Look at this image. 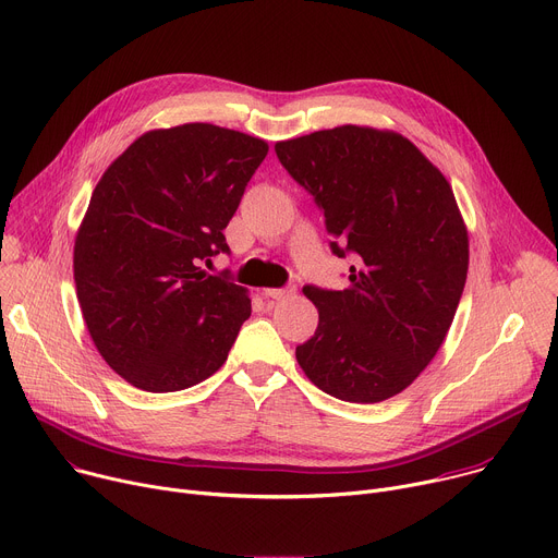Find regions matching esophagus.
I'll return each instance as SVG.
<instances>
[{
    "mask_svg": "<svg viewBox=\"0 0 558 558\" xmlns=\"http://www.w3.org/2000/svg\"><path fill=\"white\" fill-rule=\"evenodd\" d=\"M263 293H265L267 298H274V300H284V298H289V295L295 293V287L289 284V287H282V289H265Z\"/></svg>",
    "mask_w": 558,
    "mask_h": 558,
    "instance_id": "obj_1",
    "label": "esophagus"
}]
</instances>
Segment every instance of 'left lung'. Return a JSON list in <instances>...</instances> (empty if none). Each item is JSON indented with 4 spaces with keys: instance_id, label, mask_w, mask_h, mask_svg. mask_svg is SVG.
<instances>
[{
    "instance_id": "8db88e82",
    "label": "left lung",
    "mask_w": 558,
    "mask_h": 558,
    "mask_svg": "<svg viewBox=\"0 0 558 558\" xmlns=\"http://www.w3.org/2000/svg\"><path fill=\"white\" fill-rule=\"evenodd\" d=\"M276 154L316 197L336 256H356L347 289L305 287L318 329L295 361L329 396L387 400L432 363L465 289L470 235L451 184L389 129L342 124Z\"/></svg>"
}]
</instances>
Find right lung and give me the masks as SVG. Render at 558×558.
<instances>
[{
	"instance_id": "right-lung-1",
	"label": "right lung",
	"mask_w": 558,
	"mask_h": 558,
	"mask_svg": "<svg viewBox=\"0 0 558 558\" xmlns=\"http://www.w3.org/2000/svg\"><path fill=\"white\" fill-rule=\"evenodd\" d=\"M269 144L189 122L142 133L93 189L73 246L82 318L99 356L137 389L180 391L216 374L251 316L248 291L199 263Z\"/></svg>"
}]
</instances>
